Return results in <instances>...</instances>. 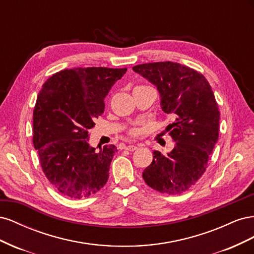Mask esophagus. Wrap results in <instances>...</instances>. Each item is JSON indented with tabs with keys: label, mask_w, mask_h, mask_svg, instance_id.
Wrapping results in <instances>:
<instances>
[{
	"label": "esophagus",
	"mask_w": 254,
	"mask_h": 254,
	"mask_svg": "<svg viewBox=\"0 0 254 254\" xmlns=\"http://www.w3.org/2000/svg\"><path fill=\"white\" fill-rule=\"evenodd\" d=\"M137 147L135 145H127V146H125V149L126 150H129V151H133V150H135Z\"/></svg>",
	"instance_id": "34e87169"
}]
</instances>
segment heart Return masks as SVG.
Returning <instances> with one entry per match:
<instances>
[{"label":"heart","instance_id":"obj_1","mask_svg":"<svg viewBox=\"0 0 254 254\" xmlns=\"http://www.w3.org/2000/svg\"><path fill=\"white\" fill-rule=\"evenodd\" d=\"M129 134H130V135H136V134H137V130H136V129H131V130H130V131H129Z\"/></svg>","mask_w":254,"mask_h":254}]
</instances>
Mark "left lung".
<instances>
[{
	"label": "left lung",
	"mask_w": 254,
	"mask_h": 254,
	"mask_svg": "<svg viewBox=\"0 0 254 254\" xmlns=\"http://www.w3.org/2000/svg\"><path fill=\"white\" fill-rule=\"evenodd\" d=\"M156 84L162 110L174 123L167 131L176 142L167 156L153 151V159L144 170L143 179L160 193L178 195L200 179L218 140V105L204 76L172 61L143 64L132 67Z\"/></svg>",
	"instance_id": "obj_1"
}]
</instances>
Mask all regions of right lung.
Masks as SVG:
<instances>
[{"label":"right lung","mask_w":254,"mask_h":254,"mask_svg":"<svg viewBox=\"0 0 254 254\" xmlns=\"http://www.w3.org/2000/svg\"><path fill=\"white\" fill-rule=\"evenodd\" d=\"M127 71L102 66L65 68L45 81L33 113V143L42 171L54 189L72 199L102 190L118 151L88 144V130L105 109L104 98Z\"/></svg>","instance_id":"obj_1"}]
</instances>
